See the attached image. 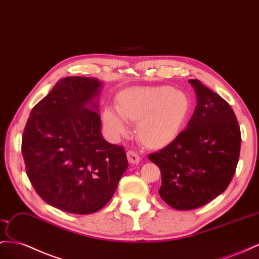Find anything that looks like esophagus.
<instances>
[{
    "label": "esophagus",
    "mask_w": 259,
    "mask_h": 259,
    "mask_svg": "<svg viewBox=\"0 0 259 259\" xmlns=\"http://www.w3.org/2000/svg\"><path fill=\"white\" fill-rule=\"evenodd\" d=\"M127 157H128V161L131 164H138L139 162H140V156H139V154L135 151H131V150L128 151L127 152Z\"/></svg>",
    "instance_id": "esophagus-1"
}]
</instances>
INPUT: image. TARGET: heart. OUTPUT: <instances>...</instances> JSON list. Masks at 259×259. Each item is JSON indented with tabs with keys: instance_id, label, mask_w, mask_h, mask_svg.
<instances>
[{
	"instance_id": "b5f03b06",
	"label": "heart",
	"mask_w": 259,
	"mask_h": 259,
	"mask_svg": "<svg viewBox=\"0 0 259 259\" xmlns=\"http://www.w3.org/2000/svg\"><path fill=\"white\" fill-rule=\"evenodd\" d=\"M118 106H106L103 118L112 138L128 131L129 119L139 120V134L151 147L167 144L180 134L190 110V101L171 86L130 88L119 93Z\"/></svg>"
}]
</instances>
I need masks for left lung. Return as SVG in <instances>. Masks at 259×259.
Here are the masks:
<instances>
[{"label": "left lung", "mask_w": 259, "mask_h": 259, "mask_svg": "<svg viewBox=\"0 0 259 259\" xmlns=\"http://www.w3.org/2000/svg\"><path fill=\"white\" fill-rule=\"evenodd\" d=\"M197 106L187 127L149 160L162 174L161 198L177 210L196 209L228 188L236 170L241 129L231 106L199 79H188Z\"/></svg>", "instance_id": "1"}]
</instances>
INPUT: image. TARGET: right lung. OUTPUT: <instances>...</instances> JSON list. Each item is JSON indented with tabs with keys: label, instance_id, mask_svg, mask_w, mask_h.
Returning <instances> with one entry per match:
<instances>
[{
	"label": "right lung",
	"instance_id": "obj_1",
	"mask_svg": "<svg viewBox=\"0 0 259 259\" xmlns=\"http://www.w3.org/2000/svg\"><path fill=\"white\" fill-rule=\"evenodd\" d=\"M102 82L68 76L32 110L22 138L26 173L44 201L74 214L101 210L128 168L121 145L107 142L94 99Z\"/></svg>",
	"mask_w": 259,
	"mask_h": 259
}]
</instances>
